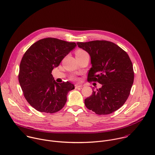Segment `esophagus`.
Wrapping results in <instances>:
<instances>
[{
  "instance_id": "34e87169",
  "label": "esophagus",
  "mask_w": 155,
  "mask_h": 155,
  "mask_svg": "<svg viewBox=\"0 0 155 155\" xmlns=\"http://www.w3.org/2000/svg\"><path fill=\"white\" fill-rule=\"evenodd\" d=\"M82 87L81 85H80V84H75V89H78V88H80V87Z\"/></svg>"
}]
</instances>
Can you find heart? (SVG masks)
Here are the masks:
<instances>
[{
  "label": "heart",
  "instance_id": "b5f03b06",
  "mask_svg": "<svg viewBox=\"0 0 155 155\" xmlns=\"http://www.w3.org/2000/svg\"><path fill=\"white\" fill-rule=\"evenodd\" d=\"M87 53L86 52V51H84V50H82V49H78L75 52V55L76 56H81V55H85V54H87ZM71 79L72 80H76V77H74V76H72L71 77Z\"/></svg>",
  "mask_w": 155,
  "mask_h": 155
}]
</instances>
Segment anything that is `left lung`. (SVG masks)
<instances>
[{"label": "left lung", "instance_id": "obj_1", "mask_svg": "<svg viewBox=\"0 0 155 155\" xmlns=\"http://www.w3.org/2000/svg\"><path fill=\"white\" fill-rule=\"evenodd\" d=\"M77 44L91 56L92 68L87 81L102 84L84 100L85 106L98 115L116 111L127 101L134 81L133 64L128 55L119 46L108 41Z\"/></svg>", "mask_w": 155, "mask_h": 155}]
</instances>
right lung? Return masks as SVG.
Listing matches in <instances>:
<instances>
[{
	"instance_id": "add662e5",
	"label": "right lung",
	"mask_w": 155,
	"mask_h": 155,
	"mask_svg": "<svg viewBox=\"0 0 155 155\" xmlns=\"http://www.w3.org/2000/svg\"><path fill=\"white\" fill-rule=\"evenodd\" d=\"M57 38H47L32 44L25 51L19 66V82L28 104L39 112L55 113L67 101L71 83H57L51 71L76 46Z\"/></svg>"
}]
</instances>
